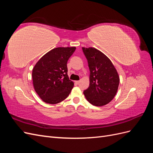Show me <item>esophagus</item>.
<instances>
[{"mask_svg": "<svg viewBox=\"0 0 153 153\" xmlns=\"http://www.w3.org/2000/svg\"><path fill=\"white\" fill-rule=\"evenodd\" d=\"M75 83L76 84H78L80 83V80H77V81H75Z\"/></svg>", "mask_w": 153, "mask_h": 153, "instance_id": "34e87169", "label": "esophagus"}]
</instances>
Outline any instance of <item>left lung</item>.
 Masks as SVG:
<instances>
[{
    "mask_svg": "<svg viewBox=\"0 0 153 153\" xmlns=\"http://www.w3.org/2000/svg\"><path fill=\"white\" fill-rule=\"evenodd\" d=\"M90 71L89 87L84 94L90 103L94 106L105 105L117 93L119 77L110 60L94 48H82Z\"/></svg>",
    "mask_w": 153,
    "mask_h": 153,
    "instance_id": "left-lung-1",
    "label": "left lung"
}]
</instances>
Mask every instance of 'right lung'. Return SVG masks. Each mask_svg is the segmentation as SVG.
I'll return each mask as SVG.
<instances>
[{
  "instance_id": "right-lung-1",
  "label": "right lung",
  "mask_w": 153,
  "mask_h": 153,
  "mask_svg": "<svg viewBox=\"0 0 153 153\" xmlns=\"http://www.w3.org/2000/svg\"><path fill=\"white\" fill-rule=\"evenodd\" d=\"M75 47H58L46 53L32 70L36 93L45 103L56 104L70 94L74 83L68 76L67 62Z\"/></svg>"
}]
</instances>
